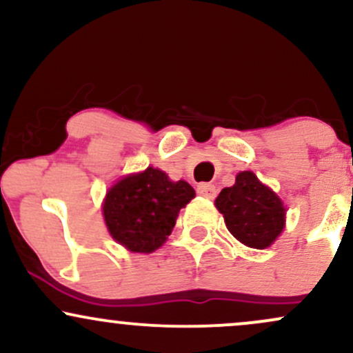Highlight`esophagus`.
I'll return each mask as SVG.
<instances>
[{
  "mask_svg": "<svg viewBox=\"0 0 353 353\" xmlns=\"http://www.w3.org/2000/svg\"><path fill=\"white\" fill-rule=\"evenodd\" d=\"M216 185L209 184V182H202V184L197 185V194L205 197V199H214V197H216Z\"/></svg>",
  "mask_w": 353,
  "mask_h": 353,
  "instance_id": "obj_1",
  "label": "esophagus"
}]
</instances>
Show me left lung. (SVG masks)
Returning a JSON list of instances; mask_svg holds the SVG:
<instances>
[{"label": "left lung", "mask_w": 353, "mask_h": 353, "mask_svg": "<svg viewBox=\"0 0 353 353\" xmlns=\"http://www.w3.org/2000/svg\"><path fill=\"white\" fill-rule=\"evenodd\" d=\"M229 232L252 249L272 245L285 228V208L272 189L252 171L237 174L236 184L224 188L216 199Z\"/></svg>", "instance_id": "8db88e82"}]
</instances>
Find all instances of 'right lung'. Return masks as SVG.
Returning a JSON list of instances; mask_svg holds the SVG:
<instances>
[{"mask_svg":"<svg viewBox=\"0 0 353 353\" xmlns=\"http://www.w3.org/2000/svg\"><path fill=\"white\" fill-rule=\"evenodd\" d=\"M196 197L185 181H171L159 169L121 177L109 188L103 202L108 230L131 252L159 249L172 232L179 210Z\"/></svg>","mask_w":353,"mask_h":353,"instance_id":"add662e5","label":"right lung"}]
</instances>
